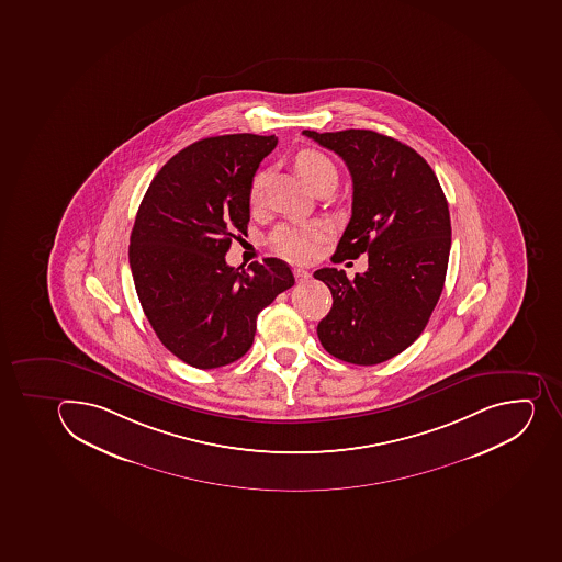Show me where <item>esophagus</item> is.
Wrapping results in <instances>:
<instances>
[{
    "label": "esophagus",
    "instance_id": "esophagus-1",
    "mask_svg": "<svg viewBox=\"0 0 562 562\" xmlns=\"http://www.w3.org/2000/svg\"><path fill=\"white\" fill-rule=\"evenodd\" d=\"M293 273H295V279H297L299 283H306L312 278V273L303 269H293Z\"/></svg>",
    "mask_w": 562,
    "mask_h": 562
}]
</instances>
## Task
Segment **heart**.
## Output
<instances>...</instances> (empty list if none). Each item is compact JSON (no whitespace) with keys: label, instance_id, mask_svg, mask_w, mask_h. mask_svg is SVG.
Here are the masks:
<instances>
[{"label":"heart","instance_id":"heart-1","mask_svg":"<svg viewBox=\"0 0 562 562\" xmlns=\"http://www.w3.org/2000/svg\"><path fill=\"white\" fill-rule=\"evenodd\" d=\"M293 167L297 170L299 176L303 177V181L306 182L310 190L323 182L337 181V170H335L331 159L323 151L313 150V148L297 151L293 157ZM265 184H267V173L258 171L252 177L249 188V204L252 207H258L263 202ZM324 238H326L324 225L312 224V222H289V224L279 225L278 229L273 231L270 241L279 255L303 263L315 256L318 244Z\"/></svg>","mask_w":562,"mask_h":562}]
</instances>
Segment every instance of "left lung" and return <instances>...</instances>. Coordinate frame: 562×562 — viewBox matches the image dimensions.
I'll use <instances>...</instances> for the list:
<instances>
[{
  "instance_id": "obj_1",
  "label": "left lung",
  "mask_w": 562,
  "mask_h": 562,
  "mask_svg": "<svg viewBox=\"0 0 562 562\" xmlns=\"http://www.w3.org/2000/svg\"><path fill=\"white\" fill-rule=\"evenodd\" d=\"M342 157L352 179V215L335 263L369 256V269L313 273L331 290L318 323L329 355L376 366L419 338L445 289L451 247L448 201L430 165L405 143L374 131H303Z\"/></svg>"
}]
</instances>
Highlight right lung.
<instances>
[{
    "label": "right lung",
    "instance_id": "right-lung-1",
    "mask_svg": "<svg viewBox=\"0 0 562 562\" xmlns=\"http://www.w3.org/2000/svg\"><path fill=\"white\" fill-rule=\"evenodd\" d=\"M276 136L205 137L171 157L143 196L128 263L151 329L168 351L196 369L229 366L255 342L256 318L293 286L278 258L241 270L225 263L247 235L249 188Z\"/></svg>",
    "mask_w": 562,
    "mask_h": 562
}]
</instances>
